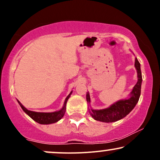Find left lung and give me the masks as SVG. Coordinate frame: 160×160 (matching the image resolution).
Here are the masks:
<instances>
[{"label": "left lung", "mask_w": 160, "mask_h": 160, "mask_svg": "<svg viewBox=\"0 0 160 160\" xmlns=\"http://www.w3.org/2000/svg\"><path fill=\"white\" fill-rule=\"evenodd\" d=\"M135 67L137 70L138 82L134 86L132 91L131 92L130 98L118 101L105 109H90L89 113L92 117V118L101 122H113L124 118L126 115H128L132 111L140 98L141 82H142L141 65L138 61L137 58H135ZM86 100H87V103H90V96H89V92L86 93Z\"/></svg>", "instance_id": "1"}]
</instances>
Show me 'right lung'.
<instances>
[{
  "label": "right lung",
  "instance_id": "1",
  "mask_svg": "<svg viewBox=\"0 0 160 160\" xmlns=\"http://www.w3.org/2000/svg\"><path fill=\"white\" fill-rule=\"evenodd\" d=\"M72 91L71 92V93L68 95L67 98H65V103H64L63 107L61 110L55 112H51V113H42V112H34L29 111L25 108L24 106L20 102L18 101V103L19 104V105L21 106L22 109L23 110L24 112L25 113H27L32 120H34L35 122H38L40 124H51L54 123V122H58V120H60L63 117V116L65 115V111H66V104H67L68 100L71 96Z\"/></svg>",
  "mask_w": 160,
  "mask_h": 160
}]
</instances>
